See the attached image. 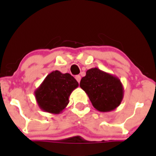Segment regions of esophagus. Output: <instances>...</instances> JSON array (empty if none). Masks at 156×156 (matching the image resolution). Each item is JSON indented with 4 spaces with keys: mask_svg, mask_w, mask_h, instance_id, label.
<instances>
[{
    "mask_svg": "<svg viewBox=\"0 0 156 156\" xmlns=\"http://www.w3.org/2000/svg\"><path fill=\"white\" fill-rule=\"evenodd\" d=\"M75 78H76V80H77V82L78 83H80V80H81V76L80 75H76L75 76Z\"/></svg>",
    "mask_w": 156,
    "mask_h": 156,
    "instance_id": "esophagus-1",
    "label": "esophagus"
}]
</instances>
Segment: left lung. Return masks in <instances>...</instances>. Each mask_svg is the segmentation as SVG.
Wrapping results in <instances>:
<instances>
[{
    "label": "left lung",
    "mask_w": 156,
    "mask_h": 156,
    "mask_svg": "<svg viewBox=\"0 0 156 156\" xmlns=\"http://www.w3.org/2000/svg\"><path fill=\"white\" fill-rule=\"evenodd\" d=\"M80 86L99 112H107L115 109L123 98L124 91L120 80L98 68L88 69Z\"/></svg>",
    "instance_id": "1"
}]
</instances>
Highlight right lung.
Returning a JSON list of instances; mask_svg holds the SVG:
<instances>
[{"label": "right lung", "mask_w": 156, "mask_h": 156, "mask_svg": "<svg viewBox=\"0 0 156 156\" xmlns=\"http://www.w3.org/2000/svg\"><path fill=\"white\" fill-rule=\"evenodd\" d=\"M78 86V82L69 73L51 72L34 91L38 106L46 112L61 113L69 102L71 93Z\"/></svg>", "instance_id": "right-lung-1"}]
</instances>
